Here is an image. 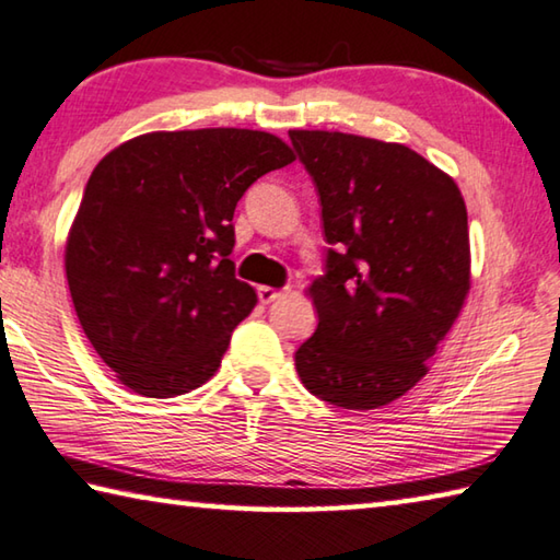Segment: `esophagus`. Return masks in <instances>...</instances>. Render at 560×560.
Listing matches in <instances>:
<instances>
[{
    "label": "esophagus",
    "mask_w": 560,
    "mask_h": 560,
    "mask_svg": "<svg viewBox=\"0 0 560 560\" xmlns=\"http://www.w3.org/2000/svg\"><path fill=\"white\" fill-rule=\"evenodd\" d=\"M257 293H259V301L261 303H271V301H277L281 296V291L279 289H271V287H259Z\"/></svg>",
    "instance_id": "obj_1"
}]
</instances>
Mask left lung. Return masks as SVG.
Here are the masks:
<instances>
[{
  "mask_svg": "<svg viewBox=\"0 0 560 560\" xmlns=\"http://www.w3.org/2000/svg\"><path fill=\"white\" fill-rule=\"evenodd\" d=\"M318 192L326 273L308 287L316 334L296 350L308 393L375 410L428 375L469 293L459 187L400 143L289 130Z\"/></svg>",
  "mask_w": 560,
  "mask_h": 560,
  "instance_id": "obj_1",
  "label": "left lung"
}]
</instances>
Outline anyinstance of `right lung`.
<instances>
[{
  "instance_id": "add662e5",
  "label": "right lung",
  "mask_w": 560,
  "mask_h": 560,
  "mask_svg": "<svg viewBox=\"0 0 560 560\" xmlns=\"http://www.w3.org/2000/svg\"><path fill=\"white\" fill-rule=\"evenodd\" d=\"M293 163L281 138L244 128L145 132L93 170L66 240L75 316L118 381L175 397L210 381L257 306L234 277V207Z\"/></svg>"
}]
</instances>
